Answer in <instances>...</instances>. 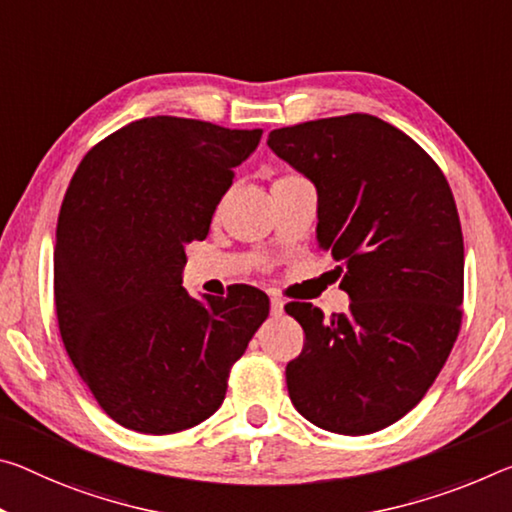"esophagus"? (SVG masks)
<instances>
[{
    "label": "esophagus",
    "instance_id": "1",
    "mask_svg": "<svg viewBox=\"0 0 512 512\" xmlns=\"http://www.w3.org/2000/svg\"><path fill=\"white\" fill-rule=\"evenodd\" d=\"M271 314L273 316L285 314V303H282V298H278V296L271 298Z\"/></svg>",
    "mask_w": 512,
    "mask_h": 512
}]
</instances>
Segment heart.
<instances>
[{"label":"heart","instance_id":"obj_1","mask_svg":"<svg viewBox=\"0 0 512 512\" xmlns=\"http://www.w3.org/2000/svg\"><path fill=\"white\" fill-rule=\"evenodd\" d=\"M287 177H294V175H287Z\"/></svg>","mask_w":512,"mask_h":512}]
</instances>
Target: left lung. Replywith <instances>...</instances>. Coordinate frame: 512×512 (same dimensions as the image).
Masks as SVG:
<instances>
[{
    "mask_svg": "<svg viewBox=\"0 0 512 512\" xmlns=\"http://www.w3.org/2000/svg\"><path fill=\"white\" fill-rule=\"evenodd\" d=\"M266 143L316 186V241L351 298L332 319L285 305L305 332L289 399L323 431L376 433L424 399L460 332L456 200L426 150L369 113L273 129Z\"/></svg>",
    "mask_w": 512,
    "mask_h": 512,
    "instance_id": "obj_1",
    "label": "left lung"
}]
</instances>
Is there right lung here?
I'll return each mask as SVG.
<instances>
[{"label":"right lung","mask_w":512,"mask_h":512,"mask_svg":"<svg viewBox=\"0 0 512 512\" xmlns=\"http://www.w3.org/2000/svg\"><path fill=\"white\" fill-rule=\"evenodd\" d=\"M262 129L154 116L81 159L54 248L61 339L95 401L145 435L184 431L221 408L232 364L269 316V296L234 285L191 298L186 243L202 241Z\"/></svg>","instance_id":"add662e5"}]
</instances>
